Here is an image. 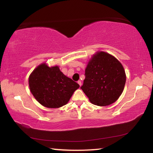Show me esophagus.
<instances>
[{"mask_svg":"<svg viewBox=\"0 0 153 153\" xmlns=\"http://www.w3.org/2000/svg\"><path fill=\"white\" fill-rule=\"evenodd\" d=\"M77 84H78L80 86H81V85H82V82L80 81V80H78V81H77Z\"/></svg>","mask_w":153,"mask_h":153,"instance_id":"34e87169","label":"esophagus"}]
</instances>
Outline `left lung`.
I'll list each match as a JSON object with an SVG mask.
<instances>
[{"label":"left lung","instance_id":"left-lung-1","mask_svg":"<svg viewBox=\"0 0 153 153\" xmlns=\"http://www.w3.org/2000/svg\"><path fill=\"white\" fill-rule=\"evenodd\" d=\"M81 89L92 104L107 106L123 92L126 76L122 65L113 56L100 52L92 56L85 70Z\"/></svg>","mask_w":153,"mask_h":153}]
</instances>
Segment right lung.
Masks as SVG:
<instances>
[{
  "mask_svg": "<svg viewBox=\"0 0 153 153\" xmlns=\"http://www.w3.org/2000/svg\"><path fill=\"white\" fill-rule=\"evenodd\" d=\"M29 86L33 97L48 108L66 105L79 85L62 73L59 67H49L43 63L29 77Z\"/></svg>",
  "mask_w": 153,
  "mask_h": 153,
  "instance_id": "add662e5",
  "label": "right lung"
}]
</instances>
